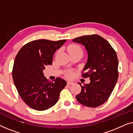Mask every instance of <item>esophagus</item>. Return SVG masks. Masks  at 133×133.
Returning a JSON list of instances; mask_svg holds the SVG:
<instances>
[{"label":"esophagus","instance_id":"obj_1","mask_svg":"<svg viewBox=\"0 0 133 133\" xmlns=\"http://www.w3.org/2000/svg\"><path fill=\"white\" fill-rule=\"evenodd\" d=\"M74 83L73 82H71V81H68V82H67V84L70 85H73Z\"/></svg>","mask_w":133,"mask_h":133}]
</instances>
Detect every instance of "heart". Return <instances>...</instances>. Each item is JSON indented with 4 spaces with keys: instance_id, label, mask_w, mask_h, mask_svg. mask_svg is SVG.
Listing matches in <instances>:
<instances>
[{
    "instance_id": "obj_1",
    "label": "heart",
    "mask_w": 133,
    "mask_h": 133,
    "mask_svg": "<svg viewBox=\"0 0 133 133\" xmlns=\"http://www.w3.org/2000/svg\"><path fill=\"white\" fill-rule=\"evenodd\" d=\"M67 50H68L69 54L73 53V52H81V53H82V49L79 45L77 44H71L68 45V46L67 47ZM66 75L68 77H71L73 75V73L71 71H68Z\"/></svg>"
}]
</instances>
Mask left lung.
Instances as JSON below:
<instances>
[{"label":"left lung","instance_id":"left-lung-1","mask_svg":"<svg viewBox=\"0 0 133 133\" xmlns=\"http://www.w3.org/2000/svg\"><path fill=\"white\" fill-rule=\"evenodd\" d=\"M72 41L82 43L88 51V61L82 76L90 79V83L83 86L79 83L82 90L76 99L88 107L101 106L110 97L117 81L119 62L116 51L97 34L81 36Z\"/></svg>","mask_w":133,"mask_h":133}]
</instances>
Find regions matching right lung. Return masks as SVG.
Listing matches in <instances>:
<instances>
[{
  "instance_id": "obj_1",
  "label": "right lung",
  "mask_w": 133,
  "mask_h": 133,
  "mask_svg": "<svg viewBox=\"0 0 133 133\" xmlns=\"http://www.w3.org/2000/svg\"><path fill=\"white\" fill-rule=\"evenodd\" d=\"M66 41L30 42L16 56L12 71L14 85L23 102L34 110L44 111L53 107L66 86L65 80L57 77L50 82L43 73L45 66L52 64L54 52Z\"/></svg>"
}]
</instances>
